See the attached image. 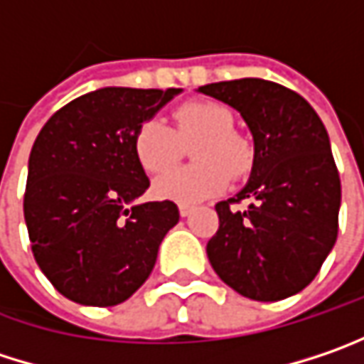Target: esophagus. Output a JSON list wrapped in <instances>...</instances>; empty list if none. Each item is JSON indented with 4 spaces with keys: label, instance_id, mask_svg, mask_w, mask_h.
<instances>
[{
    "label": "esophagus",
    "instance_id": "1",
    "mask_svg": "<svg viewBox=\"0 0 364 364\" xmlns=\"http://www.w3.org/2000/svg\"><path fill=\"white\" fill-rule=\"evenodd\" d=\"M193 210H196V208H193V205H189V203H179V214H181L183 218H187Z\"/></svg>",
    "mask_w": 364,
    "mask_h": 364
}]
</instances>
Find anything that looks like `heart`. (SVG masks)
I'll return each instance as SVG.
<instances>
[{"label": "heart", "instance_id": "b5f03b06", "mask_svg": "<svg viewBox=\"0 0 364 364\" xmlns=\"http://www.w3.org/2000/svg\"><path fill=\"white\" fill-rule=\"evenodd\" d=\"M175 129L162 119H146L134 136V152L150 175L168 170L181 154V141L200 138L192 158L198 165L159 177L152 189L161 200L196 203L223 193L232 177L251 168L249 141L232 132V113L216 102H185L175 113Z\"/></svg>", "mask_w": 364, "mask_h": 364}]
</instances>
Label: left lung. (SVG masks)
<instances>
[{
    "label": "left lung",
    "instance_id": "obj_1",
    "mask_svg": "<svg viewBox=\"0 0 364 364\" xmlns=\"http://www.w3.org/2000/svg\"><path fill=\"white\" fill-rule=\"evenodd\" d=\"M241 113L253 136L247 185L216 203L220 226L208 259L220 280L253 301H282L317 276L338 237L340 177L319 115L301 95L259 77L200 86ZM251 199L245 213L230 208Z\"/></svg>",
    "mask_w": 364,
    "mask_h": 364
}]
</instances>
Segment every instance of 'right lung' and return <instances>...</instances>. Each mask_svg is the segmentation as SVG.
Wrapping results in <instances>:
<instances>
[{"label":"right lung","mask_w":364,"mask_h":364,"mask_svg":"<svg viewBox=\"0 0 364 364\" xmlns=\"http://www.w3.org/2000/svg\"><path fill=\"white\" fill-rule=\"evenodd\" d=\"M179 92L98 88L59 109L34 139L24 220L41 272L70 301H127L179 223L168 200L136 202L150 181L134 152L136 129Z\"/></svg>","instance_id":"1"}]
</instances>
